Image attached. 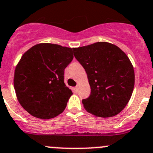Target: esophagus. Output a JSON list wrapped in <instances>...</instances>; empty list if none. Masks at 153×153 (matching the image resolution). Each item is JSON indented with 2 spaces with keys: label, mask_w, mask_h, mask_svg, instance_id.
<instances>
[{
  "label": "esophagus",
  "mask_w": 153,
  "mask_h": 153,
  "mask_svg": "<svg viewBox=\"0 0 153 153\" xmlns=\"http://www.w3.org/2000/svg\"><path fill=\"white\" fill-rule=\"evenodd\" d=\"M73 90H74V91H75V92H76V93H77V92H78V86H76V87H74V88H73Z\"/></svg>",
  "instance_id": "1"
}]
</instances>
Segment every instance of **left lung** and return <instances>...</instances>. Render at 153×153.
<instances>
[{
    "instance_id": "8db88e82",
    "label": "left lung",
    "mask_w": 153,
    "mask_h": 153,
    "mask_svg": "<svg viewBox=\"0 0 153 153\" xmlns=\"http://www.w3.org/2000/svg\"><path fill=\"white\" fill-rule=\"evenodd\" d=\"M74 56L85 69L90 95L83 99L87 112L99 117H111L124 109L134 86V72L128 56L119 47L107 42L74 48Z\"/></svg>"
}]
</instances>
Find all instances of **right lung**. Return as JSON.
I'll return each instance as SVG.
<instances>
[{"label":"right lung","instance_id":"add662e5","mask_svg":"<svg viewBox=\"0 0 153 153\" xmlns=\"http://www.w3.org/2000/svg\"><path fill=\"white\" fill-rule=\"evenodd\" d=\"M73 48L39 43L22 55L14 73L19 102L30 115L48 120L61 114L72 92L64 83V69L73 59Z\"/></svg>","mask_w":153,"mask_h":153}]
</instances>
